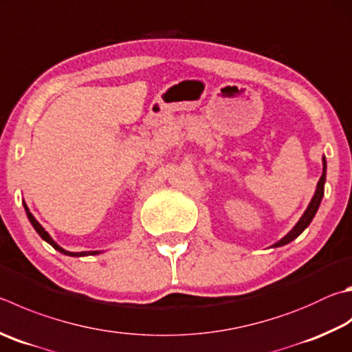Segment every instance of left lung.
<instances>
[{
  "label": "left lung",
  "instance_id": "obj_1",
  "mask_svg": "<svg viewBox=\"0 0 352 352\" xmlns=\"http://www.w3.org/2000/svg\"><path fill=\"white\" fill-rule=\"evenodd\" d=\"M323 162V172H322V177L320 180L317 183V188H316V192L312 195L311 201L308 204V208L303 212V215L300 217V220L296 223V226H294L289 232H287L283 239H280L277 243H274L271 248H280V246H285L287 243H291L292 240H296L300 234H302L306 228L309 226V223L314 219V215L317 214L318 206H320L322 203V198L324 194V182H327V158H322Z\"/></svg>",
  "mask_w": 352,
  "mask_h": 352
}]
</instances>
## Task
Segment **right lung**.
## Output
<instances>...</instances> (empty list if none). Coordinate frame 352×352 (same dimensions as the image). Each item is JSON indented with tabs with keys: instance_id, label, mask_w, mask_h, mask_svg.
Returning <instances> with one entry per match:
<instances>
[{
	"instance_id": "add662e5",
	"label": "right lung",
	"mask_w": 352,
	"mask_h": 352,
	"mask_svg": "<svg viewBox=\"0 0 352 352\" xmlns=\"http://www.w3.org/2000/svg\"><path fill=\"white\" fill-rule=\"evenodd\" d=\"M23 204H24L25 214H28V219H29V221L32 223V226H34L35 231L38 232V235H40V237H41L44 241H47L49 245L52 246L54 249H56V251H58V252L65 254V255H69V257H87V255H97V254L103 252V251H82V252H70V251H66V249H63V248L58 245V243H56L52 237H50L46 229H44V228L40 225V223H38V220L35 219L34 215H32V212L29 210L28 204H25L24 201H23Z\"/></svg>"
}]
</instances>
